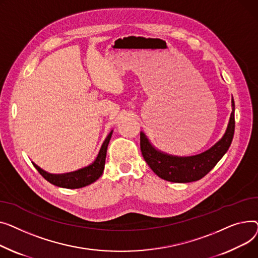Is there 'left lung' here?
I'll list each match as a JSON object with an SVG mask.
<instances>
[{"label":"left lung","instance_id":"8db88e82","mask_svg":"<svg viewBox=\"0 0 258 258\" xmlns=\"http://www.w3.org/2000/svg\"><path fill=\"white\" fill-rule=\"evenodd\" d=\"M232 112L223 138L205 152L194 156H173L157 150L144 132H141L142 154L158 177L171 182L186 183L200 180L215 168V165L229 149L234 135V100L232 98Z\"/></svg>","mask_w":258,"mask_h":258}]
</instances>
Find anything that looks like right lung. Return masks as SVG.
<instances>
[{
    "label": "right lung",
    "mask_w": 258,
    "mask_h": 258,
    "mask_svg": "<svg viewBox=\"0 0 258 258\" xmlns=\"http://www.w3.org/2000/svg\"><path fill=\"white\" fill-rule=\"evenodd\" d=\"M112 131L113 130L110 131V133L107 135V138L105 139L104 143L102 144V147L99 151V154L95 159V161L93 163H90L89 165L85 166V168H82L75 172L66 173V174H51L40 169L39 166L34 162L32 163L35 166V169L39 172V174L45 180L49 181L50 183L56 186L63 187V188H81L86 185L92 184L103 174L104 166H105V159H106V152H107V147L111 139Z\"/></svg>",
    "instance_id": "add662e5"
}]
</instances>
